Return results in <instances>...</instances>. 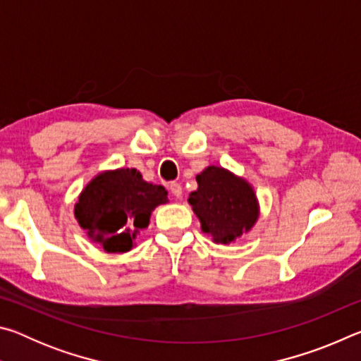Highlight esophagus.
I'll return each mask as SVG.
<instances>
[{
    "label": "esophagus",
    "mask_w": 361,
    "mask_h": 361,
    "mask_svg": "<svg viewBox=\"0 0 361 361\" xmlns=\"http://www.w3.org/2000/svg\"><path fill=\"white\" fill-rule=\"evenodd\" d=\"M169 191L172 192V195H175L176 199H181L183 188H181V185H178V183H170V185H169Z\"/></svg>",
    "instance_id": "34e87169"
}]
</instances>
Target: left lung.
<instances>
[{
    "mask_svg": "<svg viewBox=\"0 0 361 361\" xmlns=\"http://www.w3.org/2000/svg\"><path fill=\"white\" fill-rule=\"evenodd\" d=\"M195 180L197 189L189 194L188 202L202 232L215 243L229 245L258 221L259 204L247 180L216 166H209Z\"/></svg>",
    "mask_w": 361,
    "mask_h": 361,
    "instance_id": "1",
    "label": "left lung"
}]
</instances>
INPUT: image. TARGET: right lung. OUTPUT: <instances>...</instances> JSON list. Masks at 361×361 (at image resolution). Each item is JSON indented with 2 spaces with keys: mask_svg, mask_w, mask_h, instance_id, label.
I'll return each instance as SVG.
<instances>
[{
  "mask_svg": "<svg viewBox=\"0 0 361 361\" xmlns=\"http://www.w3.org/2000/svg\"><path fill=\"white\" fill-rule=\"evenodd\" d=\"M166 202V188L145 181L137 169L105 170L79 194L75 218L106 253H126L148 228L152 210Z\"/></svg>",
  "mask_w": 361,
  "mask_h": 361,
  "instance_id": "obj_1",
  "label": "right lung"
}]
</instances>
